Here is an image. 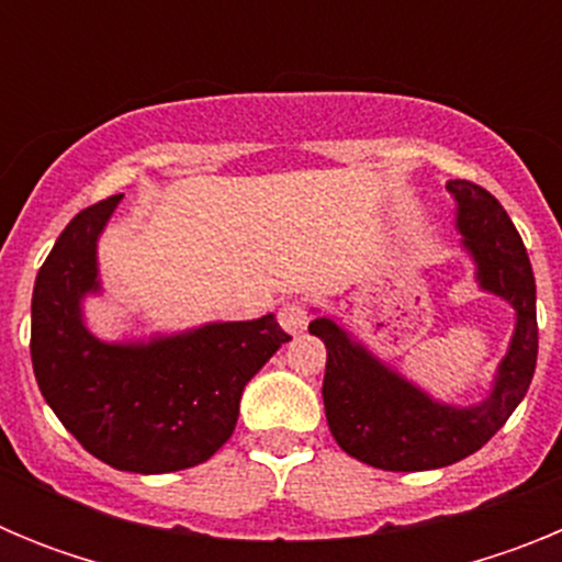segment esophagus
I'll list each match as a JSON object with an SVG mask.
<instances>
[{
	"label": "esophagus",
	"instance_id": "esophagus-1",
	"mask_svg": "<svg viewBox=\"0 0 562 562\" xmlns=\"http://www.w3.org/2000/svg\"><path fill=\"white\" fill-rule=\"evenodd\" d=\"M278 321H281V326H284L286 331L301 335V331L306 329V324H310V310H306L301 301H286V304H281V310H278Z\"/></svg>",
	"mask_w": 562,
	"mask_h": 562
}]
</instances>
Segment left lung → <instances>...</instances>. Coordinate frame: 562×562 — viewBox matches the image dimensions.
I'll return each mask as SVG.
<instances>
[{
    "label": "left lung",
    "instance_id": "obj_1",
    "mask_svg": "<svg viewBox=\"0 0 562 562\" xmlns=\"http://www.w3.org/2000/svg\"><path fill=\"white\" fill-rule=\"evenodd\" d=\"M464 245L479 261L481 286L518 310L513 346L498 369L493 396L475 408H448L355 346L331 321L310 331L326 342L324 405L335 441L357 461L391 473L436 470L467 459L493 439L529 391L538 362L535 276L520 233L486 188L448 182Z\"/></svg>",
    "mask_w": 562,
    "mask_h": 562
}]
</instances>
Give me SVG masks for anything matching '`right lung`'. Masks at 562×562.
Wrapping results in <instances>:
<instances>
[{"label": "right lung", "instance_id": "right-lung-1", "mask_svg": "<svg viewBox=\"0 0 562 562\" xmlns=\"http://www.w3.org/2000/svg\"><path fill=\"white\" fill-rule=\"evenodd\" d=\"M121 200L83 207L49 250L33 286L30 357L42 396L87 453L128 473H173L231 439L247 380L292 337L265 315L151 346L95 340L78 301L98 290L95 238Z\"/></svg>", "mask_w": 562, "mask_h": 562}]
</instances>
